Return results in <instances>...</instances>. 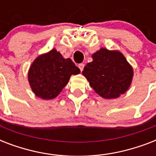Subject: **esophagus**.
Wrapping results in <instances>:
<instances>
[{
    "label": "esophagus",
    "instance_id": "esophagus-1",
    "mask_svg": "<svg viewBox=\"0 0 156 156\" xmlns=\"http://www.w3.org/2000/svg\"><path fill=\"white\" fill-rule=\"evenodd\" d=\"M84 66H85V65L83 63H81L78 65V68L80 69V70L81 71H83V68H84Z\"/></svg>",
    "mask_w": 156,
    "mask_h": 156
}]
</instances>
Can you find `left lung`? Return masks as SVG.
Instances as JSON below:
<instances>
[{"label": "left lung", "instance_id": "8db88e82", "mask_svg": "<svg viewBox=\"0 0 156 156\" xmlns=\"http://www.w3.org/2000/svg\"><path fill=\"white\" fill-rule=\"evenodd\" d=\"M92 58L84 67L83 74L98 95L115 99L128 90L133 72L123 54L101 48L93 54Z\"/></svg>", "mask_w": 156, "mask_h": 156}]
</instances>
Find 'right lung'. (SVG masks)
Returning a JSON list of instances; mask_svg holds the SVG:
<instances>
[{
  "label": "right lung",
  "mask_w": 156,
  "mask_h": 156,
  "mask_svg": "<svg viewBox=\"0 0 156 156\" xmlns=\"http://www.w3.org/2000/svg\"><path fill=\"white\" fill-rule=\"evenodd\" d=\"M80 69L71 61L65 59L56 49L38 56L28 72V81L33 92L44 100H52L60 94L72 74Z\"/></svg>",
  "instance_id": "right-lung-1"
}]
</instances>
